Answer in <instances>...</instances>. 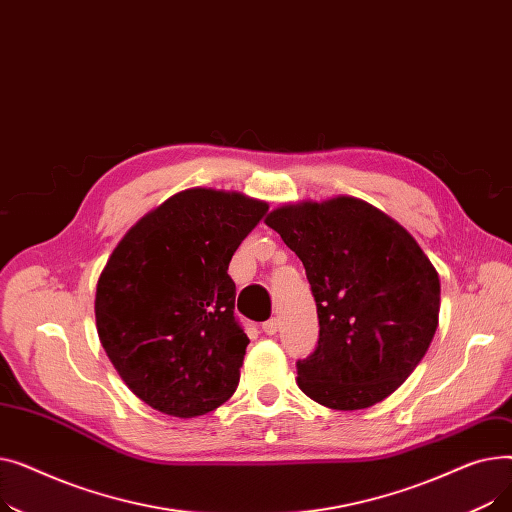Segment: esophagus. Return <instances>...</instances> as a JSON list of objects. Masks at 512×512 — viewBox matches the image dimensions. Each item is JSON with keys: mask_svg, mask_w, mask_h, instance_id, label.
I'll use <instances>...</instances> for the list:
<instances>
[{"mask_svg": "<svg viewBox=\"0 0 512 512\" xmlns=\"http://www.w3.org/2000/svg\"><path fill=\"white\" fill-rule=\"evenodd\" d=\"M278 328H280V319L278 317H272V319H267L265 324L261 326V330L267 334V336H274L276 332H278Z\"/></svg>", "mask_w": 512, "mask_h": 512, "instance_id": "obj_1", "label": "esophagus"}]
</instances>
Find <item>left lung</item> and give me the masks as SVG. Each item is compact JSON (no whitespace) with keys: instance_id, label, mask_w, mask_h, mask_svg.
<instances>
[{"instance_id":"obj_1","label":"left lung","mask_w":512,"mask_h":512,"mask_svg":"<svg viewBox=\"0 0 512 512\" xmlns=\"http://www.w3.org/2000/svg\"><path fill=\"white\" fill-rule=\"evenodd\" d=\"M265 224L303 261L317 305L319 340L297 363L299 388L336 411L382 402L432 344L436 267L396 220L355 197L288 203Z\"/></svg>"}]
</instances>
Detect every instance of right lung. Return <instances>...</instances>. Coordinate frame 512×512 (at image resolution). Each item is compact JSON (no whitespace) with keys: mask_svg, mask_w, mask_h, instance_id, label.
<instances>
[{"mask_svg":"<svg viewBox=\"0 0 512 512\" xmlns=\"http://www.w3.org/2000/svg\"><path fill=\"white\" fill-rule=\"evenodd\" d=\"M267 203L215 188H186L145 213L97 280L101 346L124 384L180 419L234 394L249 338L234 319L228 263Z\"/></svg>","mask_w":512,"mask_h":512,"instance_id":"right-lung-1","label":"right lung"}]
</instances>
